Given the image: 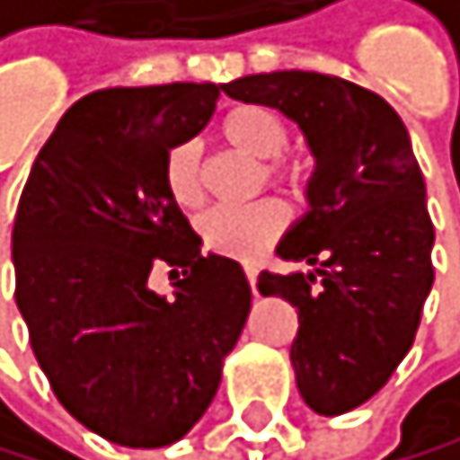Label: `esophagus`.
Listing matches in <instances>:
<instances>
[{"label": "esophagus", "mask_w": 460, "mask_h": 460, "mask_svg": "<svg viewBox=\"0 0 460 460\" xmlns=\"http://www.w3.org/2000/svg\"><path fill=\"white\" fill-rule=\"evenodd\" d=\"M243 270H246V278H249V287H252V293L258 296V266H254V263H246Z\"/></svg>", "instance_id": "esophagus-1"}]
</instances>
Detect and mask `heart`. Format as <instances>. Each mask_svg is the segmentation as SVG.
Returning a JSON list of instances; mask_svg holds the SVG:
<instances>
[{"instance_id":"heart-1","label":"heart","mask_w":460,"mask_h":460,"mask_svg":"<svg viewBox=\"0 0 460 460\" xmlns=\"http://www.w3.org/2000/svg\"><path fill=\"white\" fill-rule=\"evenodd\" d=\"M220 136L232 150L263 162L261 173L266 182H284L296 190L310 185L315 173V159L304 150L284 153L289 141V127L272 107L243 103L226 112ZM162 185L179 208H197L202 202V162L194 141H176L164 153ZM287 226V208L278 199L254 202L240 211H211L199 220V237L208 252L226 258L249 261L261 254Z\"/></svg>"}]
</instances>
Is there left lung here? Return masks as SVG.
Listing matches in <instances>:
<instances>
[{"mask_svg": "<svg viewBox=\"0 0 460 460\" xmlns=\"http://www.w3.org/2000/svg\"><path fill=\"white\" fill-rule=\"evenodd\" d=\"M284 112L315 156L310 211L278 258L310 272H261V296L298 310L289 348L304 402L333 418L380 391L409 353L435 281V226L406 124L371 89L319 72H270L220 86Z\"/></svg>", "mask_w": 460, "mask_h": 460, "instance_id": "8db88e82", "label": "left lung"}]
</instances>
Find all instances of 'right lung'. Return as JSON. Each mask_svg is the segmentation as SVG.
<instances>
[{
    "mask_svg": "<svg viewBox=\"0 0 460 460\" xmlns=\"http://www.w3.org/2000/svg\"><path fill=\"white\" fill-rule=\"evenodd\" d=\"M220 86L80 98L42 145L13 220L16 307L63 409L118 447H171L220 388L249 319L243 266L202 254L162 185L164 153L211 121ZM172 266L173 299L149 289Z\"/></svg>",
    "mask_w": 460,
    "mask_h": 460,
    "instance_id": "obj_1",
    "label": "right lung"
}]
</instances>
